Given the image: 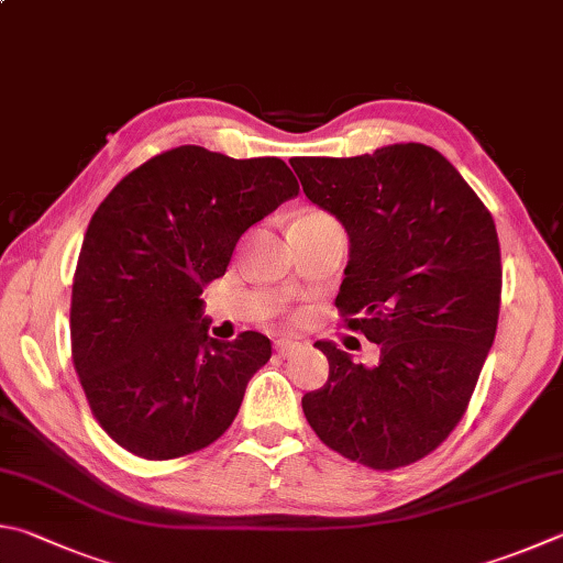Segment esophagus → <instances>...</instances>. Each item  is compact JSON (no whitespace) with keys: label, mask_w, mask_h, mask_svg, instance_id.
Wrapping results in <instances>:
<instances>
[{"label":"esophagus","mask_w":563,"mask_h":563,"mask_svg":"<svg viewBox=\"0 0 563 563\" xmlns=\"http://www.w3.org/2000/svg\"><path fill=\"white\" fill-rule=\"evenodd\" d=\"M295 350H300L298 340H290V336H280V340H275V352H278L280 356H288Z\"/></svg>","instance_id":"34e87169"}]
</instances>
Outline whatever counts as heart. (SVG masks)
<instances>
[{
    "mask_svg": "<svg viewBox=\"0 0 563 563\" xmlns=\"http://www.w3.org/2000/svg\"><path fill=\"white\" fill-rule=\"evenodd\" d=\"M310 219H330V217H327V213H322V211H317V209H308V211L298 213V219H295V221H310Z\"/></svg>",
    "mask_w": 563,
    "mask_h": 563,
    "instance_id": "b5f03b06",
    "label": "heart"
}]
</instances>
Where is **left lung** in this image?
I'll use <instances>...</instances> for the list:
<instances>
[{"instance_id": "8db88e82", "label": "left lung", "mask_w": 563, "mask_h": 563, "mask_svg": "<svg viewBox=\"0 0 563 563\" xmlns=\"http://www.w3.org/2000/svg\"><path fill=\"white\" fill-rule=\"evenodd\" d=\"M305 197L350 233L334 305L379 344L366 369L330 340L327 384L302 396L317 438L372 470L411 465L465 416L495 342L503 258L493 213L441 152L406 142L362 157H295Z\"/></svg>"}]
</instances>
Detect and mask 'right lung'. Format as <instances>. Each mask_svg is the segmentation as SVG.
Here are the masks:
<instances>
[{"instance_id":"right-lung-1","label":"right lung","mask_w":563,"mask_h":563,"mask_svg":"<svg viewBox=\"0 0 563 563\" xmlns=\"http://www.w3.org/2000/svg\"><path fill=\"white\" fill-rule=\"evenodd\" d=\"M298 191L278 157L181 145L100 201L74 275L70 356L96 421L128 453L181 457L233 423L271 340H213L199 295L227 273L243 231Z\"/></svg>"}]
</instances>
